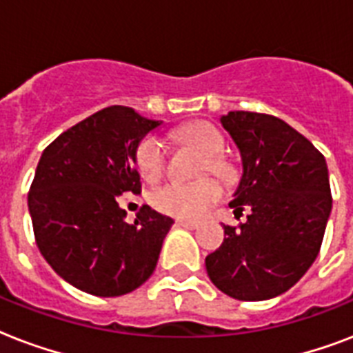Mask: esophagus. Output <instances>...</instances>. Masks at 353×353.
Instances as JSON below:
<instances>
[{
	"instance_id": "esophagus-1",
	"label": "esophagus",
	"mask_w": 353,
	"mask_h": 353,
	"mask_svg": "<svg viewBox=\"0 0 353 353\" xmlns=\"http://www.w3.org/2000/svg\"><path fill=\"white\" fill-rule=\"evenodd\" d=\"M177 225L179 227H185V229H190V231H192V229H198V221H192V220H177Z\"/></svg>"
}]
</instances>
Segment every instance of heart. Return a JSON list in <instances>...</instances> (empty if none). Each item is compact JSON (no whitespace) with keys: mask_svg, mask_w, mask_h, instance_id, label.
Segmentation results:
<instances>
[{"mask_svg":"<svg viewBox=\"0 0 353 353\" xmlns=\"http://www.w3.org/2000/svg\"><path fill=\"white\" fill-rule=\"evenodd\" d=\"M177 137L183 143L192 144L207 157L205 170L212 172L214 176L227 181L231 179V166L221 157L225 152V139L221 132L210 122L198 121L183 126L177 132ZM139 172L146 179L155 181L165 174L166 168V146L163 139L157 135H150L139 144L135 154ZM221 198V187L214 179H203L198 183H179L170 181L163 187L155 188L150 201L155 209L163 214L174 218H199L205 214L212 205Z\"/></svg>","mask_w":353,"mask_h":353,"instance_id":"heart-1","label":"heart"}]
</instances>
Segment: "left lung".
I'll return each instance as SVG.
<instances>
[{"label":"left lung","mask_w":353,"mask_h":353,"mask_svg":"<svg viewBox=\"0 0 353 353\" xmlns=\"http://www.w3.org/2000/svg\"><path fill=\"white\" fill-rule=\"evenodd\" d=\"M221 126L241 157L231 207L249 209L238 229L205 258L212 284L238 301H269L293 288L312 268L332 212L324 155L282 119L229 112Z\"/></svg>","instance_id":"8db88e82"}]
</instances>
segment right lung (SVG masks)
I'll return each instance as SVG.
<instances>
[{
    "label": "right lung",
    "instance_id": "obj_1",
    "mask_svg": "<svg viewBox=\"0 0 353 353\" xmlns=\"http://www.w3.org/2000/svg\"><path fill=\"white\" fill-rule=\"evenodd\" d=\"M161 124L110 106L43 150L29 190L32 229L41 256L77 290L121 296L154 273L174 220L143 205L128 223L119 198L141 192L135 154Z\"/></svg>",
    "mask_w": 353,
    "mask_h": 353
}]
</instances>
